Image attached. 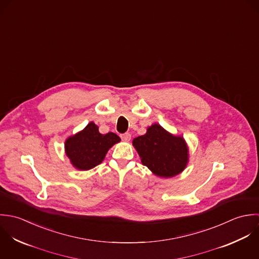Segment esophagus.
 <instances>
[{
	"label": "esophagus",
	"mask_w": 259,
	"mask_h": 259,
	"mask_svg": "<svg viewBox=\"0 0 259 259\" xmlns=\"http://www.w3.org/2000/svg\"><path fill=\"white\" fill-rule=\"evenodd\" d=\"M121 139H122L123 141H125V142H128V141H130V139H131V134H130V133L122 134V135H121Z\"/></svg>",
	"instance_id": "obj_1"
}]
</instances>
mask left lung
<instances>
[{"label":"left lung","mask_w":259,"mask_h":259,"mask_svg":"<svg viewBox=\"0 0 259 259\" xmlns=\"http://www.w3.org/2000/svg\"><path fill=\"white\" fill-rule=\"evenodd\" d=\"M132 143L142 164L158 177H174L188 164L189 149L183 136L173 135L157 123Z\"/></svg>","instance_id":"obj_1"}]
</instances>
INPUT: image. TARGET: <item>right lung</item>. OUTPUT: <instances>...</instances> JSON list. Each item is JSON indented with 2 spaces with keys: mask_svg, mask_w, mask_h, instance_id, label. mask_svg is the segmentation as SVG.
I'll list each match as a JSON object with an SVG mask.
<instances>
[{
  "mask_svg": "<svg viewBox=\"0 0 259 259\" xmlns=\"http://www.w3.org/2000/svg\"><path fill=\"white\" fill-rule=\"evenodd\" d=\"M120 141L117 134H101L99 127L90 122L83 130L66 139L65 153L73 167L86 171L101 164L109 149Z\"/></svg>",
  "mask_w": 259,
  "mask_h": 259,
  "instance_id": "right-lung-1",
  "label": "right lung"
}]
</instances>
